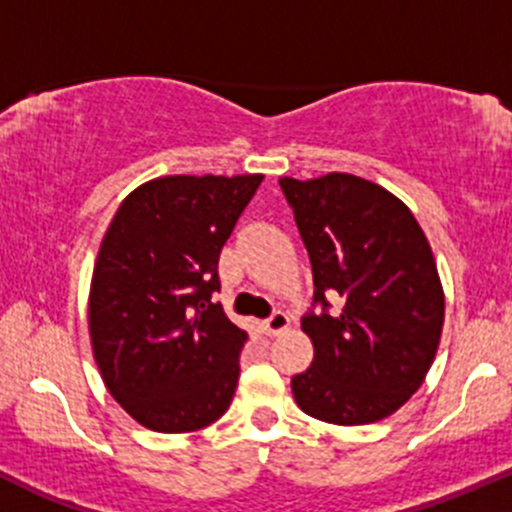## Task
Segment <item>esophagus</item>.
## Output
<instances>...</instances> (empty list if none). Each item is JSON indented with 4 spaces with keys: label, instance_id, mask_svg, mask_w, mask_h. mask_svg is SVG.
Listing matches in <instances>:
<instances>
[{
    "label": "esophagus",
    "instance_id": "34e87169",
    "mask_svg": "<svg viewBox=\"0 0 512 512\" xmlns=\"http://www.w3.org/2000/svg\"><path fill=\"white\" fill-rule=\"evenodd\" d=\"M288 325H291V318H288L286 313H281V310H278V313H273L271 318L266 320V323H263V330H266L268 335H281V333H286L288 330Z\"/></svg>",
    "mask_w": 512,
    "mask_h": 512
}]
</instances>
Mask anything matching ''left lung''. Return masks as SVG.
Masks as SVG:
<instances>
[{"mask_svg": "<svg viewBox=\"0 0 512 512\" xmlns=\"http://www.w3.org/2000/svg\"><path fill=\"white\" fill-rule=\"evenodd\" d=\"M313 266L300 328L315 357L291 379L298 407L328 424H372L421 387L444 328V288L419 221L402 199L345 172L278 179ZM328 297L343 308L329 310Z\"/></svg>", "mask_w": 512, "mask_h": 512, "instance_id": "obj_1", "label": "left lung"}]
</instances>
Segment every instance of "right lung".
<instances>
[{
  "instance_id": "obj_1",
  "label": "right lung",
  "mask_w": 512,
  "mask_h": 512,
  "mask_svg": "<svg viewBox=\"0 0 512 512\" xmlns=\"http://www.w3.org/2000/svg\"><path fill=\"white\" fill-rule=\"evenodd\" d=\"M261 179H150L105 231L88 295L93 357L115 402L145 429H204L234 399L249 335L212 298L221 246Z\"/></svg>"
}]
</instances>
